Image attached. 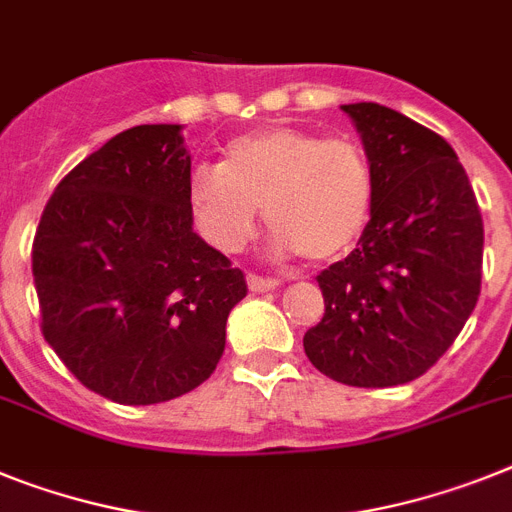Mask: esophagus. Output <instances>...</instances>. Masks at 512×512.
<instances>
[{"instance_id": "obj_1", "label": "esophagus", "mask_w": 512, "mask_h": 512, "mask_svg": "<svg viewBox=\"0 0 512 512\" xmlns=\"http://www.w3.org/2000/svg\"><path fill=\"white\" fill-rule=\"evenodd\" d=\"M247 283L252 291H270L278 286V278H263V276H257V273H249Z\"/></svg>"}]
</instances>
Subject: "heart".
<instances>
[{
  "instance_id": "b5f03b06",
  "label": "heart",
  "mask_w": 512,
  "mask_h": 512,
  "mask_svg": "<svg viewBox=\"0 0 512 512\" xmlns=\"http://www.w3.org/2000/svg\"><path fill=\"white\" fill-rule=\"evenodd\" d=\"M187 203L197 231L221 252H239L255 234L257 208H265L281 252L333 263L367 229L375 171L354 140L263 127L229 140L221 166H195Z\"/></svg>"
}]
</instances>
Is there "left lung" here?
<instances>
[{
	"mask_svg": "<svg viewBox=\"0 0 512 512\" xmlns=\"http://www.w3.org/2000/svg\"><path fill=\"white\" fill-rule=\"evenodd\" d=\"M343 111L362 132L375 205L359 247L317 276L325 315L304 333L309 362L354 388L422 377L474 312L484 226L455 150L380 103Z\"/></svg>",
	"mask_w": 512,
	"mask_h": 512,
	"instance_id": "obj_1",
	"label": "left lung"
}]
</instances>
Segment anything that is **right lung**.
I'll return each mask as SVG.
<instances>
[{
	"label": "right lung",
	"instance_id": "1",
	"mask_svg": "<svg viewBox=\"0 0 512 512\" xmlns=\"http://www.w3.org/2000/svg\"><path fill=\"white\" fill-rule=\"evenodd\" d=\"M179 124L119 132L57 184L33 239L41 333L77 380L124 406L203 385L244 273L192 231Z\"/></svg>",
	"mask_w": 512,
	"mask_h": 512
}]
</instances>
